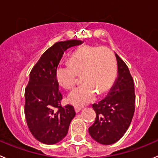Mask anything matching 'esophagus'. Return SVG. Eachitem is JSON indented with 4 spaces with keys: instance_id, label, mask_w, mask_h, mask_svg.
<instances>
[{
    "instance_id": "34e87169",
    "label": "esophagus",
    "mask_w": 158,
    "mask_h": 158,
    "mask_svg": "<svg viewBox=\"0 0 158 158\" xmlns=\"http://www.w3.org/2000/svg\"><path fill=\"white\" fill-rule=\"evenodd\" d=\"M81 110H82V108H81V107H79V106H75V111H76V113H79V112Z\"/></svg>"
}]
</instances>
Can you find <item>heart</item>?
I'll return each instance as SVG.
<instances>
[{"label":"heart","mask_w":158,"mask_h":158,"mask_svg":"<svg viewBox=\"0 0 158 158\" xmlns=\"http://www.w3.org/2000/svg\"><path fill=\"white\" fill-rule=\"evenodd\" d=\"M116 73L114 56L106 47L84 45L69 58V63L61 64L56 70L58 82L69 89L75 85L78 75L84 82L68 96L69 102L79 106L93 102L98 93H105L111 88Z\"/></svg>","instance_id":"heart-1"}]
</instances>
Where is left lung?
<instances>
[{"label":"left lung","mask_w":158,"mask_h":158,"mask_svg":"<svg viewBox=\"0 0 158 158\" xmlns=\"http://www.w3.org/2000/svg\"><path fill=\"white\" fill-rule=\"evenodd\" d=\"M118 76L106 97L93 104L96 117L89 128L93 140L110 145L120 140L131 125L135 110L133 78L124 62L116 54Z\"/></svg>","instance_id":"1"}]
</instances>
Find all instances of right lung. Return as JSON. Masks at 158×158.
Returning a JSON list of instances; mask_svg holds the SVG:
<instances>
[{
	"instance_id": "add662e5",
	"label": "right lung",
	"mask_w": 158,
	"mask_h": 158,
	"mask_svg": "<svg viewBox=\"0 0 158 158\" xmlns=\"http://www.w3.org/2000/svg\"><path fill=\"white\" fill-rule=\"evenodd\" d=\"M82 41L56 42L42 54L29 76L24 92V114L29 131L36 140L55 144L66 136L76 115L71 105L62 106L56 70L64 52Z\"/></svg>"
}]
</instances>
